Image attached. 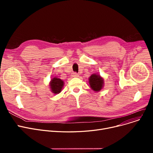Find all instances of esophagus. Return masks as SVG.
<instances>
[{"instance_id":"esophagus-1","label":"esophagus","mask_w":153,"mask_h":153,"mask_svg":"<svg viewBox=\"0 0 153 153\" xmlns=\"http://www.w3.org/2000/svg\"><path fill=\"white\" fill-rule=\"evenodd\" d=\"M72 76L74 77H79V75L78 74L76 73V72H73V73H72Z\"/></svg>"}]
</instances>
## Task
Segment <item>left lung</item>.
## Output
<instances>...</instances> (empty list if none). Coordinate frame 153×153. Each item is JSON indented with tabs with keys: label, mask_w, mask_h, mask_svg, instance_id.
I'll list each match as a JSON object with an SVG mask.
<instances>
[{
	"label": "left lung",
	"mask_w": 153,
	"mask_h": 153,
	"mask_svg": "<svg viewBox=\"0 0 153 153\" xmlns=\"http://www.w3.org/2000/svg\"><path fill=\"white\" fill-rule=\"evenodd\" d=\"M89 83L91 89L95 92L100 91L104 86V79L98 73L92 74L89 78Z\"/></svg>",
	"instance_id": "left-lung-1"
}]
</instances>
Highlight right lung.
<instances>
[{"label": "right lung", "mask_w": 153, "mask_h": 153, "mask_svg": "<svg viewBox=\"0 0 153 153\" xmlns=\"http://www.w3.org/2000/svg\"><path fill=\"white\" fill-rule=\"evenodd\" d=\"M64 85V81L59 78L54 77L51 79L49 83L51 92L54 94H59Z\"/></svg>", "instance_id": "add662e5"}]
</instances>
